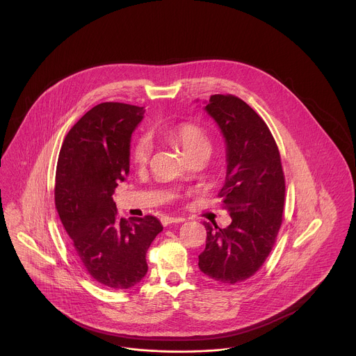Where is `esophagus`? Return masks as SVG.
I'll list each match as a JSON object with an SVG mask.
<instances>
[{"instance_id":"obj_1","label":"esophagus","mask_w":356,"mask_h":356,"mask_svg":"<svg viewBox=\"0 0 356 356\" xmlns=\"http://www.w3.org/2000/svg\"><path fill=\"white\" fill-rule=\"evenodd\" d=\"M185 219L184 218H181V216H163L161 218V223L164 225V226H168V225H172V223H179V222H184Z\"/></svg>"}]
</instances>
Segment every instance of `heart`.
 Instances as JSON below:
<instances>
[{
	"instance_id": "b5f03b06",
	"label": "heart",
	"mask_w": 356,
	"mask_h": 356,
	"mask_svg": "<svg viewBox=\"0 0 356 356\" xmlns=\"http://www.w3.org/2000/svg\"><path fill=\"white\" fill-rule=\"evenodd\" d=\"M167 136L177 143L186 156L199 152H209V141L207 133L200 126L193 123H179L167 130ZM149 141L140 138L133 148V159L138 164H144L149 156Z\"/></svg>"
}]
</instances>
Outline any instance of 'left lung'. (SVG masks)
Masks as SVG:
<instances>
[{"mask_svg":"<svg viewBox=\"0 0 356 356\" xmlns=\"http://www.w3.org/2000/svg\"><path fill=\"white\" fill-rule=\"evenodd\" d=\"M204 111L226 144V179L219 192L232 223H207L199 268L216 284L241 282L271 252L282 223L285 179L277 144L263 119L236 96L215 95Z\"/></svg>","mask_w":356,"mask_h":356,"instance_id":"8db88e82","label":"left lung"}]
</instances>
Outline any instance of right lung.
Returning <instances> with one entry per match:
<instances>
[{"label":"right lung","instance_id":"right-lung-1","mask_svg":"<svg viewBox=\"0 0 356 356\" xmlns=\"http://www.w3.org/2000/svg\"><path fill=\"white\" fill-rule=\"evenodd\" d=\"M144 112L123 102L93 106L68 131L56 168L54 203L74 252L97 282L116 291L143 281L147 251L163 230L152 215L119 218L112 199L129 175L131 134Z\"/></svg>","mask_w":356,"mask_h":356}]
</instances>
